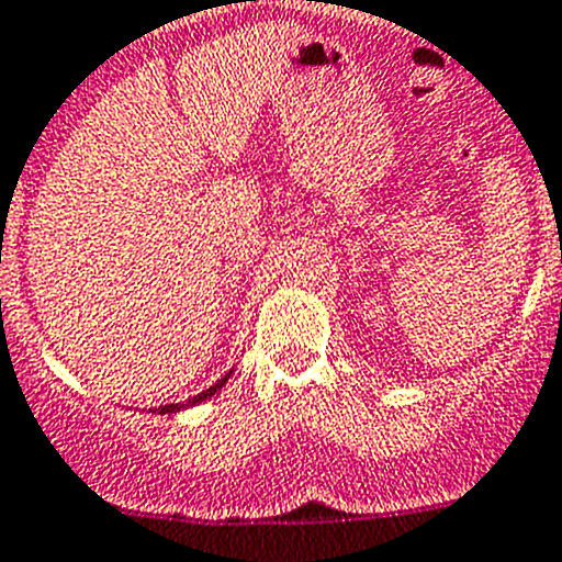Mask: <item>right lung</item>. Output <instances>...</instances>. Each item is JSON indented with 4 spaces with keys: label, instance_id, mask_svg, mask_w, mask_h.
I'll return each instance as SVG.
<instances>
[{
    "label": "right lung",
    "instance_id": "add662e5",
    "mask_svg": "<svg viewBox=\"0 0 562 562\" xmlns=\"http://www.w3.org/2000/svg\"><path fill=\"white\" fill-rule=\"evenodd\" d=\"M229 375H232V372H229ZM229 375H224V378H221V381L215 383V386H210V389H206V392L195 394V397H193V401H190V403H173V406H159V414H173V412H179V408H184V406H195V403L206 401V397H212V394H215V392H221V386H224V383L229 381Z\"/></svg>",
    "mask_w": 562,
    "mask_h": 562
}]
</instances>
